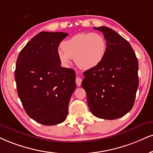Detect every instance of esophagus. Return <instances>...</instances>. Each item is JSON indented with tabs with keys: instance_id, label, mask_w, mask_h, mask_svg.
Instances as JSON below:
<instances>
[{
	"instance_id": "esophagus-1",
	"label": "esophagus",
	"mask_w": 153,
	"mask_h": 153,
	"mask_svg": "<svg viewBox=\"0 0 153 153\" xmlns=\"http://www.w3.org/2000/svg\"><path fill=\"white\" fill-rule=\"evenodd\" d=\"M82 79L80 78V77H76V83L77 86H80L81 84H82Z\"/></svg>"
}]
</instances>
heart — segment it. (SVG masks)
<instances>
[{"label":"heart","instance_id":"1","mask_svg":"<svg viewBox=\"0 0 153 153\" xmlns=\"http://www.w3.org/2000/svg\"><path fill=\"white\" fill-rule=\"evenodd\" d=\"M58 50L59 59L68 65L71 58L79 67L91 69L99 65L106 53V41L97 33H81L66 39Z\"/></svg>","mask_w":153,"mask_h":153}]
</instances>
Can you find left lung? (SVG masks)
Masks as SVG:
<instances>
[{
  "label": "left lung",
  "mask_w": 153,
  "mask_h": 153,
  "mask_svg": "<svg viewBox=\"0 0 153 153\" xmlns=\"http://www.w3.org/2000/svg\"><path fill=\"white\" fill-rule=\"evenodd\" d=\"M106 39L105 57L97 67L84 71L82 86L90 111L99 118L123 116L134 105L138 88V62L131 45L112 29L94 27Z\"/></svg>",
  "instance_id": "obj_1"
}]
</instances>
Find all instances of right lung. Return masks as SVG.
Listing matches in <instances>:
<instances>
[{
    "label": "right lung",
    "mask_w": 153,
    "mask_h": 153,
    "mask_svg": "<svg viewBox=\"0 0 153 153\" xmlns=\"http://www.w3.org/2000/svg\"><path fill=\"white\" fill-rule=\"evenodd\" d=\"M66 33L41 32L20 51L16 62L17 91L27 114L45 126L65 121L76 88V74L61 67L58 47Z\"/></svg>",
    "instance_id": "obj_1"
}]
</instances>
